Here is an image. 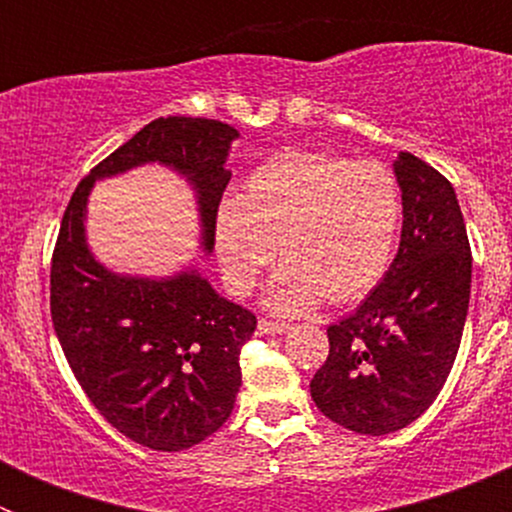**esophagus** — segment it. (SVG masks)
I'll return each instance as SVG.
<instances>
[{"mask_svg":"<svg viewBox=\"0 0 512 512\" xmlns=\"http://www.w3.org/2000/svg\"><path fill=\"white\" fill-rule=\"evenodd\" d=\"M259 330H261V333H266V336H282V333H287V330H289V325L287 323H277V320L261 318L259 320Z\"/></svg>","mask_w":512,"mask_h":512,"instance_id":"1","label":"esophagus"}]
</instances>
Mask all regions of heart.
Wrapping results in <instances>:
<instances>
[{
	"mask_svg": "<svg viewBox=\"0 0 512 512\" xmlns=\"http://www.w3.org/2000/svg\"><path fill=\"white\" fill-rule=\"evenodd\" d=\"M400 220V184L379 161L284 151L246 176L241 200L220 202L217 259L230 289L248 292L277 243L266 305L295 315L364 297L390 269Z\"/></svg>",
	"mask_w": 512,
	"mask_h": 512,
	"instance_id": "obj_1",
	"label": "heart"
}]
</instances>
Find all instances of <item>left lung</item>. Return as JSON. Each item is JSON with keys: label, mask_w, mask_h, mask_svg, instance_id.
<instances>
[{"label": "left lung", "mask_w": 512, "mask_h": 512, "mask_svg": "<svg viewBox=\"0 0 512 512\" xmlns=\"http://www.w3.org/2000/svg\"><path fill=\"white\" fill-rule=\"evenodd\" d=\"M395 176V261L354 315L330 325L328 359L310 382L320 413L364 436L400 431L431 408L454 366L472 287L467 225L449 179L405 151Z\"/></svg>", "instance_id": "8db88e82"}]
</instances>
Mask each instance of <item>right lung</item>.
<instances>
[{
  "mask_svg": "<svg viewBox=\"0 0 512 512\" xmlns=\"http://www.w3.org/2000/svg\"><path fill=\"white\" fill-rule=\"evenodd\" d=\"M235 138L228 122L205 117L148 122L81 179L53 248L51 318L71 372L112 428L153 451L189 449L230 418L256 315L217 295L197 269L169 279L104 269L84 235L89 189L140 164L171 166L197 192L212 251Z\"/></svg>",
  "mask_w": 512,
  "mask_h": 512,
  "instance_id": "right-lung-1",
  "label": "right lung"
}]
</instances>
